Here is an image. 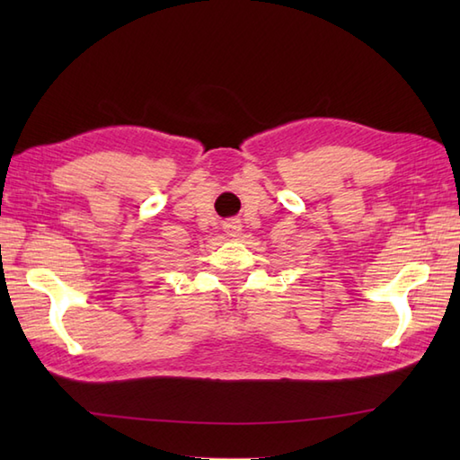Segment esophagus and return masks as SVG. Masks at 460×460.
<instances>
[{
  "mask_svg": "<svg viewBox=\"0 0 460 460\" xmlns=\"http://www.w3.org/2000/svg\"><path fill=\"white\" fill-rule=\"evenodd\" d=\"M241 219H237V217H231V219H227V221H223V229H225V233H227L229 237H237L239 233H241Z\"/></svg>",
  "mask_w": 460,
  "mask_h": 460,
  "instance_id": "esophagus-1",
  "label": "esophagus"
}]
</instances>
